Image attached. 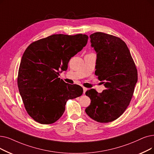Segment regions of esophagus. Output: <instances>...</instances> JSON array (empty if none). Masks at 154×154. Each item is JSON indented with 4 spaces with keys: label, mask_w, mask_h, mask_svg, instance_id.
Returning <instances> with one entry per match:
<instances>
[{
    "label": "esophagus",
    "mask_w": 154,
    "mask_h": 154,
    "mask_svg": "<svg viewBox=\"0 0 154 154\" xmlns=\"http://www.w3.org/2000/svg\"><path fill=\"white\" fill-rule=\"evenodd\" d=\"M88 88H83V91H84V92H84V94H85V92H86L87 91H88Z\"/></svg>",
    "instance_id": "1"
}]
</instances>
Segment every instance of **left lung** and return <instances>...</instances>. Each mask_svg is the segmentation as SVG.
<instances>
[{
	"label": "left lung",
	"instance_id": "1",
	"mask_svg": "<svg viewBox=\"0 0 154 154\" xmlns=\"http://www.w3.org/2000/svg\"><path fill=\"white\" fill-rule=\"evenodd\" d=\"M97 53L95 74L106 89L87 91L91 102L85 112L100 123H109L121 116L128 106L138 81V73L128 46L122 39L101 32L90 35Z\"/></svg>",
	"mask_w": 154,
	"mask_h": 154
}]
</instances>
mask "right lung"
Returning <instances> with one entry per match:
<instances>
[{
    "label": "right lung",
    "instance_id": "right-lung-1",
    "mask_svg": "<svg viewBox=\"0 0 154 154\" xmlns=\"http://www.w3.org/2000/svg\"><path fill=\"white\" fill-rule=\"evenodd\" d=\"M88 36L53 35L32 43L19 65L17 85L25 109L35 121L55 123L65 109L69 99L81 96L82 87L58 78L68 68L70 58L87 45Z\"/></svg>",
    "mask_w": 154,
    "mask_h": 154
}]
</instances>
